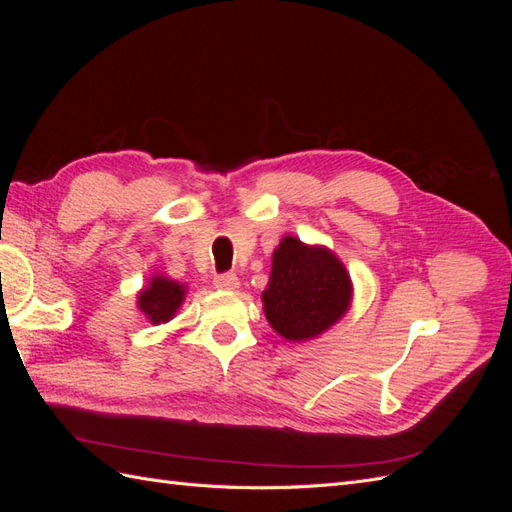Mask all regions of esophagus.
Instances as JSON below:
<instances>
[{"label": "esophagus", "instance_id": "1", "mask_svg": "<svg viewBox=\"0 0 512 512\" xmlns=\"http://www.w3.org/2000/svg\"><path fill=\"white\" fill-rule=\"evenodd\" d=\"M213 284L220 290H235V288H239V277L235 273H220V275H215Z\"/></svg>", "mask_w": 512, "mask_h": 512}]
</instances>
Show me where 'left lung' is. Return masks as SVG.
Wrapping results in <instances>:
<instances>
[{"label": "left lung", "instance_id": "obj_1", "mask_svg": "<svg viewBox=\"0 0 512 512\" xmlns=\"http://www.w3.org/2000/svg\"><path fill=\"white\" fill-rule=\"evenodd\" d=\"M350 297V277L329 250L282 239L262 292L267 320L277 333L290 342L316 337L346 314Z\"/></svg>", "mask_w": 512, "mask_h": 512}]
</instances>
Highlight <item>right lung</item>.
I'll return each instance as SVG.
<instances>
[{"label": "right lung", "mask_w": 512, "mask_h": 512, "mask_svg": "<svg viewBox=\"0 0 512 512\" xmlns=\"http://www.w3.org/2000/svg\"><path fill=\"white\" fill-rule=\"evenodd\" d=\"M183 294L185 290L179 282L158 275L153 277L147 290L138 294V307L143 309L153 324H160L175 316L179 305L183 303Z\"/></svg>", "instance_id": "obj_1"}]
</instances>
